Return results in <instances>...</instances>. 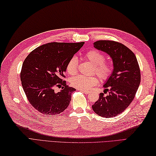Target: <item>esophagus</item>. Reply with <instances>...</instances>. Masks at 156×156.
Listing matches in <instances>:
<instances>
[{
	"instance_id": "obj_1",
	"label": "esophagus",
	"mask_w": 156,
	"mask_h": 156,
	"mask_svg": "<svg viewBox=\"0 0 156 156\" xmlns=\"http://www.w3.org/2000/svg\"><path fill=\"white\" fill-rule=\"evenodd\" d=\"M81 92H83V93H84L85 94H88L89 93H90V91H87V90H80Z\"/></svg>"
}]
</instances>
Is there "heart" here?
Returning a JSON list of instances; mask_svg holds the SVG:
<instances>
[{"label":"heart","instance_id":"obj_1","mask_svg":"<svg viewBox=\"0 0 156 156\" xmlns=\"http://www.w3.org/2000/svg\"><path fill=\"white\" fill-rule=\"evenodd\" d=\"M85 57L94 65L93 72L99 76L101 79H107L112 72V65L109 62H104L105 56L97 50H90L85 53ZM78 59L73 56L69 60L66 65V71L69 75H73L77 72ZM71 85L79 90H89L97 85L98 79L96 76L77 75L71 79Z\"/></svg>","mask_w":156,"mask_h":156}]
</instances>
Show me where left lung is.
Instances as JSON below:
<instances>
[{
	"label": "left lung",
	"instance_id": "8db88e82",
	"mask_svg": "<svg viewBox=\"0 0 156 156\" xmlns=\"http://www.w3.org/2000/svg\"><path fill=\"white\" fill-rule=\"evenodd\" d=\"M94 48L107 53L112 59L114 69L104 85L107 96L100 94L92 105L98 115L105 118L122 113L134 99L141 81L140 69L135 54L124 44L110 40H99Z\"/></svg>",
	"mask_w": 156,
	"mask_h": 156
}]
</instances>
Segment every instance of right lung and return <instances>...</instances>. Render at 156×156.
<instances>
[{"label": "right lung", "mask_w": 156, "mask_h": 156, "mask_svg": "<svg viewBox=\"0 0 156 156\" xmlns=\"http://www.w3.org/2000/svg\"><path fill=\"white\" fill-rule=\"evenodd\" d=\"M84 42H51L31 51L22 65L20 77L22 87L30 104L38 112L55 115L69 105L71 94L76 90L63 80L69 60ZM62 90L57 93L54 87Z\"/></svg>", "instance_id": "right-lung-1"}]
</instances>
